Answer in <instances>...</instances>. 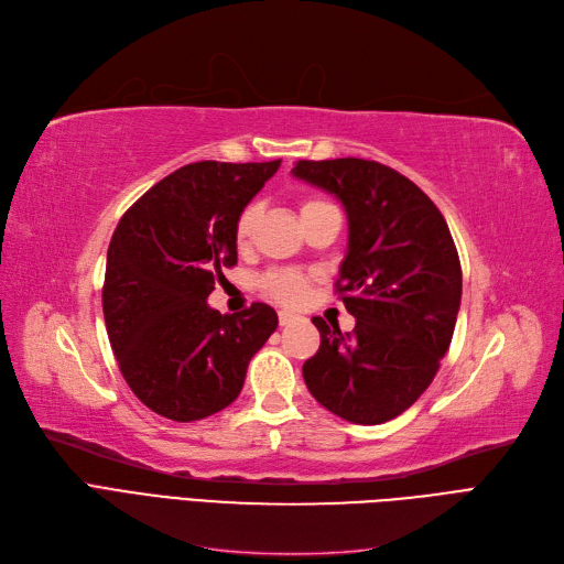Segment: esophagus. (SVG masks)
<instances>
[{"instance_id":"1","label":"esophagus","mask_w":564,"mask_h":564,"mask_svg":"<svg viewBox=\"0 0 564 564\" xmlns=\"http://www.w3.org/2000/svg\"><path fill=\"white\" fill-rule=\"evenodd\" d=\"M278 317H280V324H282V326H289V324H294V322L301 319L296 313H291V310H280Z\"/></svg>"}]
</instances>
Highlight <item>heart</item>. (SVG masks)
I'll use <instances>...</instances> for the list:
<instances>
[{"instance_id": "b5f03b06", "label": "heart", "mask_w": 564, "mask_h": 564, "mask_svg": "<svg viewBox=\"0 0 564 564\" xmlns=\"http://www.w3.org/2000/svg\"><path fill=\"white\" fill-rule=\"evenodd\" d=\"M328 203L319 200V198H310L301 205V215H305V212L310 209H317V207H324ZM257 217H259V207L257 205H247L240 217L236 221V245L242 249L249 245L251 240V232H254V224H257ZM263 289L268 291L270 296L282 301V303H299L305 299L307 294V275L301 273V270H291V268H278V270H270V273L263 275L261 280Z\"/></svg>"}]
</instances>
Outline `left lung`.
I'll list each match as a JSON object with an SVG mask.
<instances>
[{
    "label": "left lung",
    "instance_id": "1",
    "mask_svg": "<svg viewBox=\"0 0 564 564\" xmlns=\"http://www.w3.org/2000/svg\"><path fill=\"white\" fill-rule=\"evenodd\" d=\"M291 172L345 207L336 289L357 319L340 334L313 317L322 343L303 364L307 390L347 422L394 420L432 384L453 340L462 268L448 224L422 188L376 161H299Z\"/></svg>",
    "mask_w": 564,
    "mask_h": 564
}]
</instances>
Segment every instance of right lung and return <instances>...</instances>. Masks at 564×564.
Segmentation results:
<instances>
[{
  "mask_svg": "<svg viewBox=\"0 0 564 564\" xmlns=\"http://www.w3.org/2000/svg\"><path fill=\"white\" fill-rule=\"evenodd\" d=\"M282 161L191 163L134 203L107 251L102 310L121 373L147 408L174 422L203 420L238 399L247 366L278 328L251 303L207 305L238 263L236 221Z\"/></svg>",
  "mask_w": 564,
  "mask_h": 564,
  "instance_id": "1",
  "label": "right lung"
}]
</instances>
